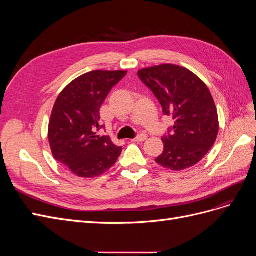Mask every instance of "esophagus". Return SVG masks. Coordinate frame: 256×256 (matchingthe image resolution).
<instances>
[{"mask_svg": "<svg viewBox=\"0 0 256 256\" xmlns=\"http://www.w3.org/2000/svg\"><path fill=\"white\" fill-rule=\"evenodd\" d=\"M147 138V134H138V136H136L134 138V142H143V141H145Z\"/></svg>", "mask_w": 256, "mask_h": 256, "instance_id": "obj_1", "label": "esophagus"}]
</instances>
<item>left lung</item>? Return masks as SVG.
<instances>
[{
    "label": "left lung",
    "instance_id": "obj_1",
    "mask_svg": "<svg viewBox=\"0 0 256 256\" xmlns=\"http://www.w3.org/2000/svg\"><path fill=\"white\" fill-rule=\"evenodd\" d=\"M174 126L162 136L164 150L156 162L182 171L196 166L214 146L219 131L218 112L206 84L187 68L162 64L138 72Z\"/></svg>",
    "mask_w": 256,
    "mask_h": 256
}]
</instances>
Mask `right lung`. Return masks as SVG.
<instances>
[{"mask_svg":"<svg viewBox=\"0 0 256 256\" xmlns=\"http://www.w3.org/2000/svg\"><path fill=\"white\" fill-rule=\"evenodd\" d=\"M126 70H94L69 83L54 104L48 138L53 157L72 173L92 178L112 168L122 147L108 136H97L100 106Z\"/></svg>","mask_w":256,"mask_h":256,"instance_id":"right-lung-1","label":"right lung"}]
</instances>
